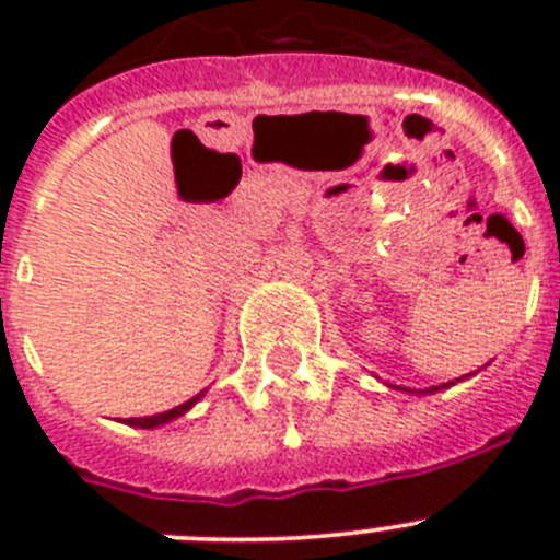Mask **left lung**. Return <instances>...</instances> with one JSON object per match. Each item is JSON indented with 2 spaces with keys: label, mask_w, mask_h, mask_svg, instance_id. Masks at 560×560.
<instances>
[{
  "label": "left lung",
  "mask_w": 560,
  "mask_h": 560,
  "mask_svg": "<svg viewBox=\"0 0 560 560\" xmlns=\"http://www.w3.org/2000/svg\"><path fill=\"white\" fill-rule=\"evenodd\" d=\"M471 375V373H468ZM468 375H463V378H468ZM463 378H457V381H463ZM446 387H454V381H448V384H440V387H429V389H423V393H440V389H446ZM398 389H404V387H398ZM409 393V389H407Z\"/></svg>",
  "instance_id": "left-lung-1"
}]
</instances>
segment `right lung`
Segmentation results:
<instances>
[{
    "instance_id": "1",
    "label": "right lung",
    "mask_w": 560,
    "mask_h": 560,
    "mask_svg": "<svg viewBox=\"0 0 560 560\" xmlns=\"http://www.w3.org/2000/svg\"><path fill=\"white\" fill-rule=\"evenodd\" d=\"M201 395H205V393L192 395L190 400H185V404H179V407L167 409V412L151 415V418H126V420H122V423H128V427H137V429L165 427V423H171V420H176V418H182V415H185V412H190V409L196 407V404H199V400H201Z\"/></svg>"
}]
</instances>
